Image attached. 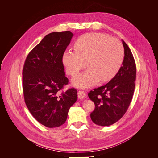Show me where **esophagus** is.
<instances>
[{"label": "esophagus", "mask_w": 158, "mask_h": 158, "mask_svg": "<svg viewBox=\"0 0 158 158\" xmlns=\"http://www.w3.org/2000/svg\"><path fill=\"white\" fill-rule=\"evenodd\" d=\"M78 96L80 99H84L87 98V95L84 91H79L78 92Z\"/></svg>", "instance_id": "obj_1"}]
</instances>
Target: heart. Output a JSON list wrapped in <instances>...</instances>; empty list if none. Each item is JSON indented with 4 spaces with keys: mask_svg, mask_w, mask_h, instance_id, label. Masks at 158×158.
I'll use <instances>...</instances> for the list:
<instances>
[{
    "mask_svg": "<svg viewBox=\"0 0 158 158\" xmlns=\"http://www.w3.org/2000/svg\"><path fill=\"white\" fill-rule=\"evenodd\" d=\"M74 50L67 51L63 55V63L66 73L75 76L85 67L89 69L73 79V85L88 88L100 80L107 82L112 79L120 69L125 56L120 41L101 33H90L81 36L76 41Z\"/></svg>",
    "mask_w": 158,
    "mask_h": 158,
    "instance_id": "heart-1",
    "label": "heart"
}]
</instances>
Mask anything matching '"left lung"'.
<instances>
[{"label": "left lung", "mask_w": 158, "mask_h": 158, "mask_svg": "<svg viewBox=\"0 0 158 158\" xmlns=\"http://www.w3.org/2000/svg\"><path fill=\"white\" fill-rule=\"evenodd\" d=\"M122 42L125 56L118 72L107 84L88 93L95 107L90 114L91 119L99 126H110L121 118L128 108L135 91V61L130 48L123 40Z\"/></svg>", "instance_id": "8db88e82"}]
</instances>
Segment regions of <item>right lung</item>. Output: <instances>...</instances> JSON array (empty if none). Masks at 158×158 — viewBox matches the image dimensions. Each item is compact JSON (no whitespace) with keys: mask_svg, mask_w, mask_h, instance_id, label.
Instances as JSON below:
<instances>
[{"mask_svg":"<svg viewBox=\"0 0 158 158\" xmlns=\"http://www.w3.org/2000/svg\"><path fill=\"white\" fill-rule=\"evenodd\" d=\"M73 35L69 31L47 35L28 54L23 65L25 103L33 117L48 128L63 125L78 98L74 88L60 92L69 83L63 55Z\"/></svg>","mask_w":158,"mask_h":158,"instance_id":"add662e5","label":"right lung"}]
</instances>
